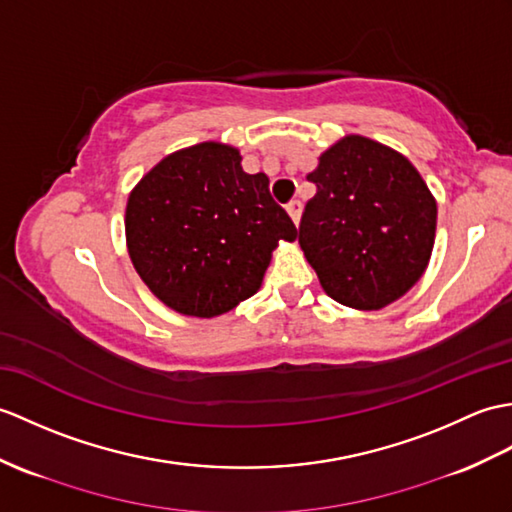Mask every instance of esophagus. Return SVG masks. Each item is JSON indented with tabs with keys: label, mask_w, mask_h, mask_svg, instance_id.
<instances>
[{
	"label": "esophagus",
	"mask_w": 512,
	"mask_h": 512,
	"mask_svg": "<svg viewBox=\"0 0 512 512\" xmlns=\"http://www.w3.org/2000/svg\"><path fill=\"white\" fill-rule=\"evenodd\" d=\"M301 211H303L301 200H292L290 205H288V213H290V218H292V222H294V224H299V220H301Z\"/></svg>",
	"instance_id": "esophagus-1"
}]
</instances>
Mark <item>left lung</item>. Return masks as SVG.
<instances>
[{
	"label": "left lung",
	"instance_id": "1",
	"mask_svg": "<svg viewBox=\"0 0 512 512\" xmlns=\"http://www.w3.org/2000/svg\"><path fill=\"white\" fill-rule=\"evenodd\" d=\"M299 244L331 299L379 310L406 294L430 261L436 202L414 165L373 139L349 135L307 174Z\"/></svg>",
	"mask_w": 512,
	"mask_h": 512
}]
</instances>
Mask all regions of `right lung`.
Here are the masks:
<instances>
[{
  "instance_id": "right-lung-1",
  "label": "right lung",
  "mask_w": 512,
  "mask_h": 512,
  "mask_svg": "<svg viewBox=\"0 0 512 512\" xmlns=\"http://www.w3.org/2000/svg\"><path fill=\"white\" fill-rule=\"evenodd\" d=\"M240 152L205 141L178 150L141 178L126 205L128 255L172 310L211 318L253 296L294 222L270 196L264 172Z\"/></svg>"
}]
</instances>
